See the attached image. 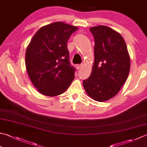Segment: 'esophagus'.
Segmentation results:
<instances>
[{
  "mask_svg": "<svg viewBox=\"0 0 147 147\" xmlns=\"http://www.w3.org/2000/svg\"><path fill=\"white\" fill-rule=\"evenodd\" d=\"M82 67H83L82 64H78L76 65V67L77 69H81Z\"/></svg>",
  "mask_w": 147,
  "mask_h": 147,
  "instance_id": "esophagus-1",
  "label": "esophagus"
}]
</instances>
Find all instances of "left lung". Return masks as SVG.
<instances>
[{
    "label": "left lung",
    "instance_id": "obj_1",
    "mask_svg": "<svg viewBox=\"0 0 147 147\" xmlns=\"http://www.w3.org/2000/svg\"><path fill=\"white\" fill-rule=\"evenodd\" d=\"M94 35V62L88 79L83 80L86 92L99 102L115 96L127 80L130 56L123 37L105 25L90 28Z\"/></svg>",
    "mask_w": 147,
    "mask_h": 147
}]
</instances>
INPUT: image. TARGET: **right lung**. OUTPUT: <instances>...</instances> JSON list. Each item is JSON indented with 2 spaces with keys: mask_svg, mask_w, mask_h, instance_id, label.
<instances>
[{
  "mask_svg": "<svg viewBox=\"0 0 147 147\" xmlns=\"http://www.w3.org/2000/svg\"><path fill=\"white\" fill-rule=\"evenodd\" d=\"M78 28L57 22L36 32L25 53V65L37 91L48 97L62 94L74 78L75 69L70 65L67 42Z\"/></svg>",
  "mask_w": 147,
  "mask_h": 147,
  "instance_id": "right-lung-1",
  "label": "right lung"
}]
</instances>
